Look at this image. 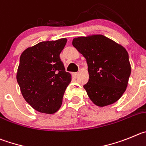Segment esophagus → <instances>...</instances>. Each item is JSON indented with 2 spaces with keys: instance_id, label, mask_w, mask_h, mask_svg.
<instances>
[{
  "instance_id": "1",
  "label": "esophagus",
  "mask_w": 146,
  "mask_h": 146,
  "mask_svg": "<svg viewBox=\"0 0 146 146\" xmlns=\"http://www.w3.org/2000/svg\"><path fill=\"white\" fill-rule=\"evenodd\" d=\"M73 75H74L75 77H77V76H78V73H73Z\"/></svg>"
}]
</instances>
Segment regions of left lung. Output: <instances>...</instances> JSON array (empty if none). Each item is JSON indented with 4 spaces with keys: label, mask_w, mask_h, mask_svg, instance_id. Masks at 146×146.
Listing matches in <instances>:
<instances>
[{
    "label": "left lung",
    "mask_w": 146,
    "mask_h": 146,
    "mask_svg": "<svg viewBox=\"0 0 146 146\" xmlns=\"http://www.w3.org/2000/svg\"><path fill=\"white\" fill-rule=\"evenodd\" d=\"M73 46L86 58L89 98L100 107L119 100L127 89L131 65L124 47L102 35L75 38Z\"/></svg>",
    "instance_id": "obj_1"
}]
</instances>
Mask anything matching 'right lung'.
Wrapping results in <instances>:
<instances>
[{
  "label": "right lung",
  "mask_w": 146,
  "mask_h": 146,
  "mask_svg": "<svg viewBox=\"0 0 146 146\" xmlns=\"http://www.w3.org/2000/svg\"><path fill=\"white\" fill-rule=\"evenodd\" d=\"M66 43V38L42 41L20 56L17 80L26 102L38 112H57L71 81L60 57Z\"/></svg>",
  "instance_id": "1"
}]
</instances>
